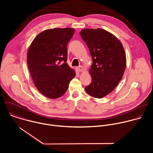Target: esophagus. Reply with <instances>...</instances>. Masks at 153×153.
<instances>
[{"label": "esophagus", "mask_w": 153, "mask_h": 153, "mask_svg": "<svg viewBox=\"0 0 153 153\" xmlns=\"http://www.w3.org/2000/svg\"><path fill=\"white\" fill-rule=\"evenodd\" d=\"M76 70H77L78 72H82L83 71V68L82 67V66H79V67H77L76 68Z\"/></svg>", "instance_id": "obj_1"}]
</instances>
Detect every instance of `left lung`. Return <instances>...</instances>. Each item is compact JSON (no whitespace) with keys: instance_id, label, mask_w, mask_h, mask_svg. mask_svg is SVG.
I'll return each instance as SVG.
<instances>
[{"instance_id":"left-lung-1","label":"left lung","mask_w":153,"mask_h":153,"mask_svg":"<svg viewBox=\"0 0 153 153\" xmlns=\"http://www.w3.org/2000/svg\"><path fill=\"white\" fill-rule=\"evenodd\" d=\"M80 34L93 59L91 83L85 90L92 97L101 99L111 93L122 79L126 65L125 52L120 41L105 30L86 28Z\"/></svg>"}]
</instances>
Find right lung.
I'll list each match as a JSON object with an SVG mask.
<instances>
[{
  "instance_id": "1",
  "label": "right lung",
  "mask_w": 153,
  "mask_h": 153,
  "mask_svg": "<svg viewBox=\"0 0 153 153\" xmlns=\"http://www.w3.org/2000/svg\"><path fill=\"white\" fill-rule=\"evenodd\" d=\"M74 31L70 28L46 30L34 38L28 50V67L34 83L48 98L62 96L76 76L66 62L67 44Z\"/></svg>"
}]
</instances>
